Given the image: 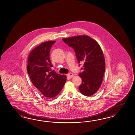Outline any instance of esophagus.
<instances>
[{"instance_id": "obj_1", "label": "esophagus", "mask_w": 135, "mask_h": 135, "mask_svg": "<svg viewBox=\"0 0 135 135\" xmlns=\"http://www.w3.org/2000/svg\"><path fill=\"white\" fill-rule=\"evenodd\" d=\"M67 76H68L69 78H72L73 76V74L70 73H69V74L67 75Z\"/></svg>"}]
</instances>
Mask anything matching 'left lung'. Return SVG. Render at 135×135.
Wrapping results in <instances>:
<instances>
[{"instance_id":"left-lung-1","label":"left lung","mask_w":135,"mask_h":135,"mask_svg":"<svg viewBox=\"0 0 135 135\" xmlns=\"http://www.w3.org/2000/svg\"><path fill=\"white\" fill-rule=\"evenodd\" d=\"M76 53L79 63H84L79 76L82 83L79 87L83 95H94L99 88L105 72V59L98 43L88 36H79L63 38ZM81 64H79V66Z\"/></svg>"}]
</instances>
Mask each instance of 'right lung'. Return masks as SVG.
Instances as JSON below:
<instances>
[{
    "mask_svg": "<svg viewBox=\"0 0 135 135\" xmlns=\"http://www.w3.org/2000/svg\"><path fill=\"white\" fill-rule=\"evenodd\" d=\"M56 41L41 43L32 50L28 57L27 72L33 85L46 98H55L62 89L66 76L51 70L50 49Z\"/></svg>",
    "mask_w": 135,
    "mask_h": 135,
    "instance_id": "add662e5",
    "label": "right lung"
}]
</instances>
